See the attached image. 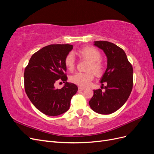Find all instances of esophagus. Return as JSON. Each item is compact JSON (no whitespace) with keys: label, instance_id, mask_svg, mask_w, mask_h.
<instances>
[{"label":"esophagus","instance_id":"esophagus-1","mask_svg":"<svg viewBox=\"0 0 154 154\" xmlns=\"http://www.w3.org/2000/svg\"><path fill=\"white\" fill-rule=\"evenodd\" d=\"M85 89V88L82 87H78V91H84Z\"/></svg>","mask_w":154,"mask_h":154}]
</instances>
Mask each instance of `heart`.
I'll list each match as a JSON object with an SVG mask.
<instances>
[{
	"label": "heart",
	"instance_id": "heart-1",
	"mask_svg": "<svg viewBox=\"0 0 154 154\" xmlns=\"http://www.w3.org/2000/svg\"><path fill=\"white\" fill-rule=\"evenodd\" d=\"M77 54L82 58L90 62L88 71H92L97 76H100L103 72L104 66L101 61V54L100 51L95 48L84 47L79 49ZM64 63L66 67L70 71H72L75 67V58L72 53H69L65 58ZM94 78V74L92 72L86 73L76 72L70 78L71 82L80 87H85L90 85L91 81Z\"/></svg>",
	"mask_w": 154,
	"mask_h": 154
}]
</instances>
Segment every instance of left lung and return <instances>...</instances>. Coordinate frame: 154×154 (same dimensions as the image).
<instances>
[{"instance_id": "left-lung-1", "label": "left lung", "mask_w": 154, "mask_h": 154, "mask_svg": "<svg viewBox=\"0 0 154 154\" xmlns=\"http://www.w3.org/2000/svg\"><path fill=\"white\" fill-rule=\"evenodd\" d=\"M94 45L103 51L107 58L106 69L100 82H105V91L94 90L88 102L91 108L101 114H110L127 101L133 87V68L125 51L107 41H96Z\"/></svg>"}]
</instances>
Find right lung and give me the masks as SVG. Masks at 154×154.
<instances>
[{"label": "right lung", "mask_w": 154, "mask_h": 154, "mask_svg": "<svg viewBox=\"0 0 154 154\" xmlns=\"http://www.w3.org/2000/svg\"><path fill=\"white\" fill-rule=\"evenodd\" d=\"M73 49L69 44H52L32 55L24 71L27 96L36 108L45 115L58 116L67 112L78 87L67 82L65 58ZM60 79L65 83L60 90L54 87Z\"/></svg>", "instance_id": "add662e5"}]
</instances>
